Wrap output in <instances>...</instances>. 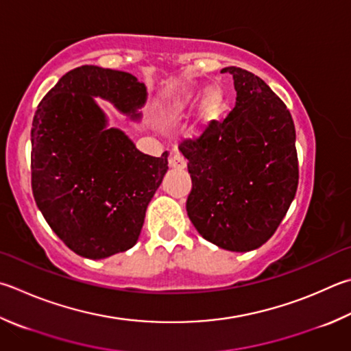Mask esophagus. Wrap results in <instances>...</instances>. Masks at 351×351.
I'll use <instances>...</instances> for the list:
<instances>
[{
    "label": "esophagus",
    "mask_w": 351,
    "mask_h": 351,
    "mask_svg": "<svg viewBox=\"0 0 351 351\" xmlns=\"http://www.w3.org/2000/svg\"><path fill=\"white\" fill-rule=\"evenodd\" d=\"M170 167L171 169H175V170H182L184 167H186L187 165V161H186V158H184L181 154H176L170 158Z\"/></svg>",
    "instance_id": "1"
}]
</instances>
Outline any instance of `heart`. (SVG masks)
Listing matches in <instances>:
<instances>
[{"label":"heart","mask_w":351,"mask_h":351,"mask_svg":"<svg viewBox=\"0 0 351 351\" xmlns=\"http://www.w3.org/2000/svg\"><path fill=\"white\" fill-rule=\"evenodd\" d=\"M195 97H190L186 103H193ZM222 106V92L221 88L218 87H210L208 90L204 95V99H202V104H201V112H202V117L204 118H212L213 114L218 113V110L221 109Z\"/></svg>","instance_id":"b5f03b06"}]
</instances>
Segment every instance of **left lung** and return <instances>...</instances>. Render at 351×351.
<instances>
[{"instance_id": "obj_1", "label": "left lung", "mask_w": 351, "mask_h": 351, "mask_svg": "<svg viewBox=\"0 0 351 351\" xmlns=\"http://www.w3.org/2000/svg\"><path fill=\"white\" fill-rule=\"evenodd\" d=\"M232 73L237 106L212 121L180 150L192 178L186 207L204 239L230 252L269 241L296 195V132L282 99L248 70Z\"/></svg>"}]
</instances>
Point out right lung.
<instances>
[{
  "label": "right lung",
  "mask_w": 351,
  "mask_h": 351,
  "mask_svg": "<svg viewBox=\"0 0 351 351\" xmlns=\"http://www.w3.org/2000/svg\"><path fill=\"white\" fill-rule=\"evenodd\" d=\"M93 97L139 118L145 86L121 70L81 66L41 99L32 123V192L44 219L80 256L103 259L136 244L145 210L169 169L107 129Z\"/></svg>",
  "instance_id": "add662e5"
}]
</instances>
